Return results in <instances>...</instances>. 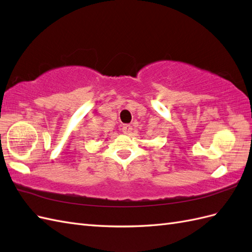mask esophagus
<instances>
[{
    "mask_svg": "<svg viewBox=\"0 0 252 252\" xmlns=\"http://www.w3.org/2000/svg\"><path fill=\"white\" fill-rule=\"evenodd\" d=\"M132 130V126L130 125H124L123 128H122V131H123L125 134H129Z\"/></svg>",
    "mask_w": 252,
    "mask_h": 252,
    "instance_id": "obj_1",
    "label": "esophagus"
}]
</instances>
